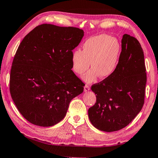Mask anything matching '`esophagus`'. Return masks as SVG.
<instances>
[{
	"label": "esophagus",
	"instance_id": "esophagus-1",
	"mask_svg": "<svg viewBox=\"0 0 158 158\" xmlns=\"http://www.w3.org/2000/svg\"><path fill=\"white\" fill-rule=\"evenodd\" d=\"M90 86L89 85H85V86H84V91L85 92H87V91H89V90H90Z\"/></svg>",
	"mask_w": 158,
	"mask_h": 158
}]
</instances>
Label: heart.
Listing matches in <instances>:
<instances>
[{"instance_id":"1","label":"heart","mask_w":158,"mask_h":158,"mask_svg":"<svg viewBox=\"0 0 158 158\" xmlns=\"http://www.w3.org/2000/svg\"><path fill=\"white\" fill-rule=\"evenodd\" d=\"M121 51V44L116 38L105 34L93 36L85 41L82 51L76 49L72 53L73 68L77 74H83L89 69L91 61L93 68L83 79L91 83L99 76L107 78L116 69Z\"/></svg>"}]
</instances>
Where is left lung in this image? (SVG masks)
Instances as JSON below:
<instances>
[{
	"label": "left lung",
	"mask_w": 158,
	"mask_h": 158,
	"mask_svg": "<svg viewBox=\"0 0 158 158\" xmlns=\"http://www.w3.org/2000/svg\"><path fill=\"white\" fill-rule=\"evenodd\" d=\"M114 74L91 86L96 102L89 117L97 129L111 132L126 127L143 107L146 73L144 55L135 37L124 34Z\"/></svg>",
	"instance_id": "8db88e82"
}]
</instances>
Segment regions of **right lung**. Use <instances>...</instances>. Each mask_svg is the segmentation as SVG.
Here are the masks:
<instances>
[{"mask_svg": "<svg viewBox=\"0 0 158 158\" xmlns=\"http://www.w3.org/2000/svg\"><path fill=\"white\" fill-rule=\"evenodd\" d=\"M84 35L75 27L40 25L19 46L10 71V91L31 123L53 126L65 116L85 84L72 70V53Z\"/></svg>", "mask_w": 158, "mask_h": 158, "instance_id": "1", "label": "right lung"}]
</instances>
